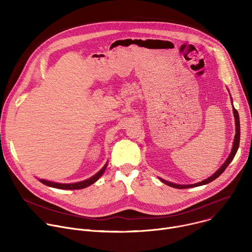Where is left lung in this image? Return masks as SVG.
<instances>
[{
  "mask_svg": "<svg viewBox=\"0 0 252 252\" xmlns=\"http://www.w3.org/2000/svg\"><path fill=\"white\" fill-rule=\"evenodd\" d=\"M233 115H234V118H235V126H236V133H235V137H234V142H233V147H232V150H231V153H230V155H229V157L227 158V159H226V161L222 164V166L215 172L214 174H212L210 177H208V178H206L205 181H203V182H200V183H197V184H194V185H188V186H181V185H175V184H172V183H168V182H166V181H164V179H162V178H159L160 181L163 183V184H165V185H167V186H169V187H171V188H174V189H189V188H195V187H199V186H203V185H206V184H209V183H211L212 181H214L215 178H218L224 170H225V168L228 166V164L232 161V159L234 158V157H235V154H236V152H237V150H238V147H239V139H240V125H239V116H238V112L234 109L233 107Z\"/></svg>",
  "mask_w": 252,
  "mask_h": 252,
  "instance_id": "obj_1",
  "label": "left lung"
}]
</instances>
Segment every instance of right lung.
Segmentation results:
<instances>
[{"label":"right lung","instance_id":"add662e5","mask_svg":"<svg viewBox=\"0 0 252 252\" xmlns=\"http://www.w3.org/2000/svg\"><path fill=\"white\" fill-rule=\"evenodd\" d=\"M107 164H104V166L94 176H92L89 179H86L84 182H80V183H76V184H58V183H53V182H48L45 181V179H39V181L48 186V187H52V188H56V189H85L91 185H93L94 183H95L97 179L102 175V173L104 172L105 168H106Z\"/></svg>","mask_w":252,"mask_h":252}]
</instances>
